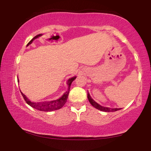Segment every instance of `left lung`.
<instances>
[{"instance_id": "obj_1", "label": "left lung", "mask_w": 151, "mask_h": 151, "mask_svg": "<svg viewBox=\"0 0 151 151\" xmlns=\"http://www.w3.org/2000/svg\"><path fill=\"white\" fill-rule=\"evenodd\" d=\"M87 98L88 99H89V101L90 102V104H91V105L93 106L94 108L99 109V110L100 111H105V112H114V111H116L118 110H120L121 109H111V108H109V107H104V106H102L99 105V104L96 103V101H94V100H93L92 99H91V96L89 95V92L87 93Z\"/></svg>"}]
</instances>
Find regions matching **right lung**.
Masks as SVG:
<instances>
[{"label":"right lung","mask_w":151,"mask_h":151,"mask_svg":"<svg viewBox=\"0 0 151 151\" xmlns=\"http://www.w3.org/2000/svg\"><path fill=\"white\" fill-rule=\"evenodd\" d=\"M40 36H42V34L37 35H36L35 37H34L32 40H31L30 42L27 43V46H28L29 45H30L34 40H35L36 38L40 37ZM76 78H77V77H73L70 78V79H69V80L67 81V86H68V89H67V91H66L63 95H62V97L58 99L53 100V101L32 102L30 101L26 97L25 95L24 94V93H22V92L21 93L22 96H23L24 99H25V101H26V103H27L28 105H30V106H32V108L37 109V110L39 111H55V110H58V109H61L62 107L65 104V103L67 102V98H68L69 92H70V90L71 84H72V81H73Z\"/></svg>","instance_id":"right-lung-1"}]
</instances>
